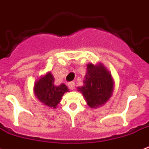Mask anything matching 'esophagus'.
<instances>
[{"label":"esophagus","mask_w":149,"mask_h":149,"mask_svg":"<svg viewBox=\"0 0 149 149\" xmlns=\"http://www.w3.org/2000/svg\"><path fill=\"white\" fill-rule=\"evenodd\" d=\"M68 86H69V88L70 89V90H74L75 89V83L73 81L72 82H70L69 84H68Z\"/></svg>","instance_id":"esophagus-1"}]
</instances>
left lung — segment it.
<instances>
[{
  "instance_id": "8db88e82",
  "label": "left lung",
  "mask_w": 149,
  "mask_h": 149,
  "mask_svg": "<svg viewBox=\"0 0 149 149\" xmlns=\"http://www.w3.org/2000/svg\"><path fill=\"white\" fill-rule=\"evenodd\" d=\"M84 77V85L78 87L86 103L92 108L102 106L112 96L113 91V80L111 72L102 63L93 65L89 63Z\"/></svg>"
}]
</instances>
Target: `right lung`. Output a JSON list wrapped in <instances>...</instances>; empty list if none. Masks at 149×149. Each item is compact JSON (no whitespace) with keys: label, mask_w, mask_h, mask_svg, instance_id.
Instances as JSON below:
<instances>
[{"label":"right lung","mask_w":149,"mask_h":149,"mask_svg":"<svg viewBox=\"0 0 149 149\" xmlns=\"http://www.w3.org/2000/svg\"><path fill=\"white\" fill-rule=\"evenodd\" d=\"M54 79L50 72L41 77L35 83L34 93L38 100L44 105L55 109L59 104L63 94L68 92L69 89L64 84L58 86L55 85Z\"/></svg>","instance_id":"obj_1"}]
</instances>
